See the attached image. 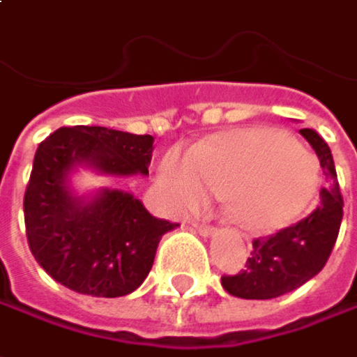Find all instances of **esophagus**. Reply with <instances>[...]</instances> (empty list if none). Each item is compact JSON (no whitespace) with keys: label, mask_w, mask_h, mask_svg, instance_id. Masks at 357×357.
I'll use <instances>...</instances> for the list:
<instances>
[{"label":"esophagus","mask_w":357,"mask_h":357,"mask_svg":"<svg viewBox=\"0 0 357 357\" xmlns=\"http://www.w3.org/2000/svg\"><path fill=\"white\" fill-rule=\"evenodd\" d=\"M192 229L201 235V237H211L213 233H215V229L213 227H208V225H199V223H195L192 225Z\"/></svg>","instance_id":"34e87169"}]
</instances>
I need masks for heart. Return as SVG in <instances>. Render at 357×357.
I'll use <instances>...</instances> for the list:
<instances>
[{
	"label": "heart",
	"mask_w": 357,
	"mask_h": 357,
	"mask_svg": "<svg viewBox=\"0 0 357 357\" xmlns=\"http://www.w3.org/2000/svg\"><path fill=\"white\" fill-rule=\"evenodd\" d=\"M156 185L174 211L203 205L211 190L227 192L231 217L249 231L295 221L315 197V160L294 136L273 128H239L211 136L192 151L169 149Z\"/></svg>",
	"instance_id": "heart-1"
}]
</instances>
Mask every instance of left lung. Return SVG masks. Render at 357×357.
Listing matches in <instances>:
<instances>
[{"instance_id":"1","label":"left lung","mask_w":357,"mask_h":357,"mask_svg":"<svg viewBox=\"0 0 357 357\" xmlns=\"http://www.w3.org/2000/svg\"><path fill=\"white\" fill-rule=\"evenodd\" d=\"M299 134L317 154L328 187L321 188L319 206L310 217L267 239L253 241L247 269L221 279L225 289L241 299H273L301 287L324 269L337 239L344 201L330 146L312 128H301Z\"/></svg>"}]
</instances>
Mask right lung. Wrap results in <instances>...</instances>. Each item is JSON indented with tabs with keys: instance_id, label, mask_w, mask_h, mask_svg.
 Masks as SVG:
<instances>
[{
	"instance_id": "add662e5",
	"label": "right lung",
	"mask_w": 357,
	"mask_h": 357,
	"mask_svg": "<svg viewBox=\"0 0 357 357\" xmlns=\"http://www.w3.org/2000/svg\"><path fill=\"white\" fill-rule=\"evenodd\" d=\"M154 138L104 126H63L38 146L24 197L27 243L63 287L94 297L132 294L151 273L156 247L178 225L152 217L132 192L102 187L78 195L80 169L106 176L149 174Z\"/></svg>"
}]
</instances>
